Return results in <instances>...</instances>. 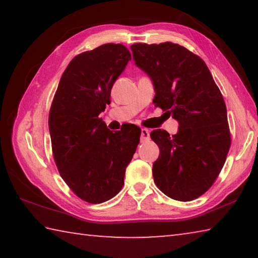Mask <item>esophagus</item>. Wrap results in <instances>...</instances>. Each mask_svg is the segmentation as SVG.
<instances>
[{
    "mask_svg": "<svg viewBox=\"0 0 258 258\" xmlns=\"http://www.w3.org/2000/svg\"><path fill=\"white\" fill-rule=\"evenodd\" d=\"M150 139V132L147 128H142L141 130V141L145 142L148 141Z\"/></svg>",
    "mask_w": 258,
    "mask_h": 258,
    "instance_id": "esophagus-1",
    "label": "esophagus"
}]
</instances>
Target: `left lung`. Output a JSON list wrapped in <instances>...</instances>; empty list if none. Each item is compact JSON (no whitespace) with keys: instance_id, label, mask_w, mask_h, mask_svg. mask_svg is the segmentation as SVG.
I'll return each instance as SVG.
<instances>
[{"instance_id":"1","label":"left lung","mask_w":258,"mask_h":258,"mask_svg":"<svg viewBox=\"0 0 258 258\" xmlns=\"http://www.w3.org/2000/svg\"><path fill=\"white\" fill-rule=\"evenodd\" d=\"M135 64L151 78L154 103L177 120L178 131H152L159 147L152 166L158 189L190 202L204 195L220 174L231 138L225 102L205 61L171 42L131 46Z\"/></svg>"}]
</instances>
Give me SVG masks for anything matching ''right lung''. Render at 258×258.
<instances>
[{
	"mask_svg": "<svg viewBox=\"0 0 258 258\" xmlns=\"http://www.w3.org/2000/svg\"><path fill=\"white\" fill-rule=\"evenodd\" d=\"M130 60V51L113 43L76 55L60 78L50 109L56 167L74 194L90 204L104 203L118 194L140 142L138 126L112 132L99 118Z\"/></svg>",
	"mask_w": 258,
	"mask_h": 258,
	"instance_id": "right-lung-1",
	"label": "right lung"
}]
</instances>
